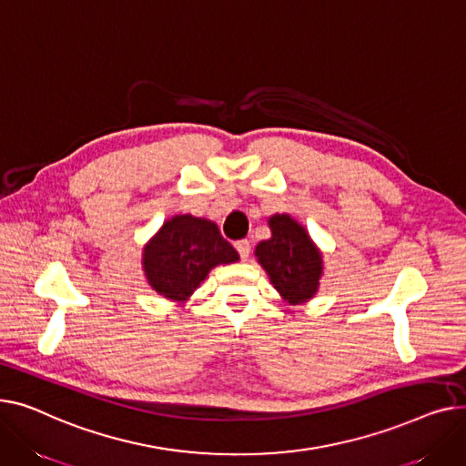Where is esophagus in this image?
I'll use <instances>...</instances> for the list:
<instances>
[{
	"instance_id": "esophagus-1",
	"label": "esophagus",
	"mask_w": 466,
	"mask_h": 466,
	"mask_svg": "<svg viewBox=\"0 0 466 466\" xmlns=\"http://www.w3.org/2000/svg\"><path fill=\"white\" fill-rule=\"evenodd\" d=\"M235 248H237V252H238V256H240V259H242V261H246V259L250 258V252H252V244H250V240H246V238L237 240V242H235Z\"/></svg>"
}]
</instances>
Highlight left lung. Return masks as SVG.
<instances>
[{
  "instance_id": "obj_1",
  "label": "left lung",
  "mask_w": 466,
  "mask_h": 466,
  "mask_svg": "<svg viewBox=\"0 0 466 466\" xmlns=\"http://www.w3.org/2000/svg\"><path fill=\"white\" fill-rule=\"evenodd\" d=\"M270 238L256 246V258L270 284L289 305H300L318 293L323 259L307 229L289 214L268 218Z\"/></svg>"
}]
</instances>
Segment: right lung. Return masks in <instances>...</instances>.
Masks as SVG:
<instances>
[{"instance_id": "add662e5", "label": "right lung", "mask_w": 466, "mask_h": 466, "mask_svg": "<svg viewBox=\"0 0 466 466\" xmlns=\"http://www.w3.org/2000/svg\"><path fill=\"white\" fill-rule=\"evenodd\" d=\"M235 261L238 254L218 226L191 214L173 216L143 250V268L150 288L178 303L199 288L210 268Z\"/></svg>"}]
</instances>
